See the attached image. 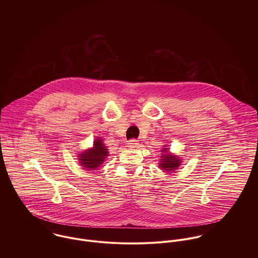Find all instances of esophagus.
<instances>
[{
	"label": "esophagus",
	"mask_w": 258,
	"mask_h": 258,
	"mask_svg": "<svg viewBox=\"0 0 258 258\" xmlns=\"http://www.w3.org/2000/svg\"><path fill=\"white\" fill-rule=\"evenodd\" d=\"M138 146H139V143H138V141L135 140V139H132V140L128 141V143H127V147L136 148L138 147Z\"/></svg>",
	"instance_id": "obj_1"
}]
</instances>
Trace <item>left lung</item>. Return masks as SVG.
Masks as SVG:
<instances>
[{"label": "left lung", "mask_w": 258, "mask_h": 258, "mask_svg": "<svg viewBox=\"0 0 258 258\" xmlns=\"http://www.w3.org/2000/svg\"><path fill=\"white\" fill-rule=\"evenodd\" d=\"M162 153L161 155V162L159 164L160 169H162L165 172H171L174 170H177L179 166L181 165L182 161L177 155H172L168 148H162L160 151Z\"/></svg>", "instance_id": "1"}]
</instances>
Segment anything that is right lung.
<instances>
[{
	"label": "right lung",
	"instance_id": "right-lung-1",
	"mask_svg": "<svg viewBox=\"0 0 258 258\" xmlns=\"http://www.w3.org/2000/svg\"><path fill=\"white\" fill-rule=\"evenodd\" d=\"M78 155L79 164L84 169L96 170L108 156V149L105 147L100 138H97L93 142V147L87 149Z\"/></svg>",
	"mask_w": 258,
	"mask_h": 258
}]
</instances>
